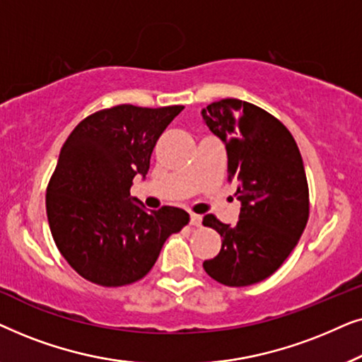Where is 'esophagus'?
Here are the masks:
<instances>
[{
    "label": "esophagus",
    "instance_id": "34e87169",
    "mask_svg": "<svg viewBox=\"0 0 362 362\" xmlns=\"http://www.w3.org/2000/svg\"><path fill=\"white\" fill-rule=\"evenodd\" d=\"M201 221H202V217L199 214H191V226H194V227L201 226Z\"/></svg>",
    "mask_w": 362,
    "mask_h": 362
}]
</instances>
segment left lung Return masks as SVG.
Returning a JSON list of instances; mask_svg holds the SVG:
<instances>
[{
    "label": "left lung",
    "instance_id": "8db88e82",
    "mask_svg": "<svg viewBox=\"0 0 362 362\" xmlns=\"http://www.w3.org/2000/svg\"><path fill=\"white\" fill-rule=\"evenodd\" d=\"M201 113L226 145L229 181L237 182L242 204L235 226L204 216L202 224L219 232L222 247L202 267L222 285L259 284L280 269L308 222L303 160L284 123L254 103L224 98Z\"/></svg>",
    "mask_w": 362,
    "mask_h": 362
}]
</instances>
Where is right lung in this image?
<instances>
[{
	"mask_svg": "<svg viewBox=\"0 0 362 362\" xmlns=\"http://www.w3.org/2000/svg\"><path fill=\"white\" fill-rule=\"evenodd\" d=\"M182 108H105L83 118L64 143L47 185V221L64 259L92 284L143 279L168 237L189 222L180 207L148 212L130 196L133 177L146 176L158 138Z\"/></svg>",
	"mask_w": 362,
	"mask_h": 362,
	"instance_id": "1",
	"label": "right lung"
}]
</instances>
